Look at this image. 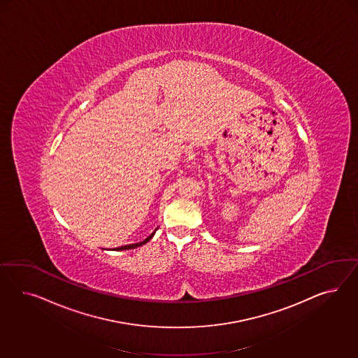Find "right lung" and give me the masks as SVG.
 <instances>
[{
    "mask_svg": "<svg viewBox=\"0 0 358 358\" xmlns=\"http://www.w3.org/2000/svg\"><path fill=\"white\" fill-rule=\"evenodd\" d=\"M153 235H155V232H152L151 235L148 236V238H145V240H143L141 243H135V244H129V245H123V247H120V248H117V250H134V248H138V247H141L143 244H145L147 241H150L152 238H153Z\"/></svg>",
    "mask_w": 358,
    "mask_h": 358,
    "instance_id": "right-lung-1",
    "label": "right lung"
}]
</instances>
